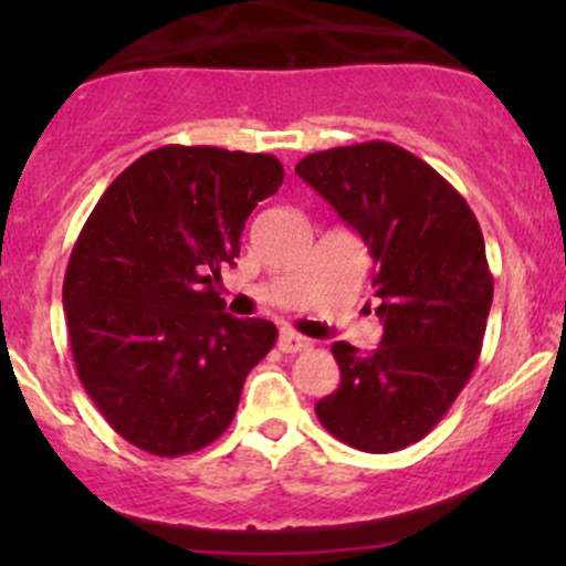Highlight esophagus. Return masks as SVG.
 <instances>
[{
	"mask_svg": "<svg viewBox=\"0 0 566 566\" xmlns=\"http://www.w3.org/2000/svg\"><path fill=\"white\" fill-rule=\"evenodd\" d=\"M308 348H311L308 337L292 333V329H284V333L279 335V350H282V354H301V350H308Z\"/></svg>",
	"mask_w": 566,
	"mask_h": 566,
	"instance_id": "esophagus-1",
	"label": "esophagus"
}]
</instances>
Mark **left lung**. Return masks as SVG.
<instances>
[{
    "mask_svg": "<svg viewBox=\"0 0 566 566\" xmlns=\"http://www.w3.org/2000/svg\"><path fill=\"white\" fill-rule=\"evenodd\" d=\"M295 172L365 239L382 322L373 354L335 343L340 386L316 418L354 450H405L444 418L482 354L492 274L479 220L431 165L386 140L308 154Z\"/></svg>",
    "mask_w": 566,
    "mask_h": 566,
    "instance_id": "left-lung-1",
    "label": "left lung"
}]
</instances>
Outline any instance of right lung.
<instances>
[{
  "label": "right lung",
  "instance_id": "add662e5",
  "mask_svg": "<svg viewBox=\"0 0 566 566\" xmlns=\"http://www.w3.org/2000/svg\"><path fill=\"white\" fill-rule=\"evenodd\" d=\"M282 180L271 154L161 146L90 212L63 279L71 354L93 405L138 450L178 458L212 444L274 348V324L233 319L212 282Z\"/></svg>",
  "mask_w": 566,
  "mask_h": 566
}]
</instances>
